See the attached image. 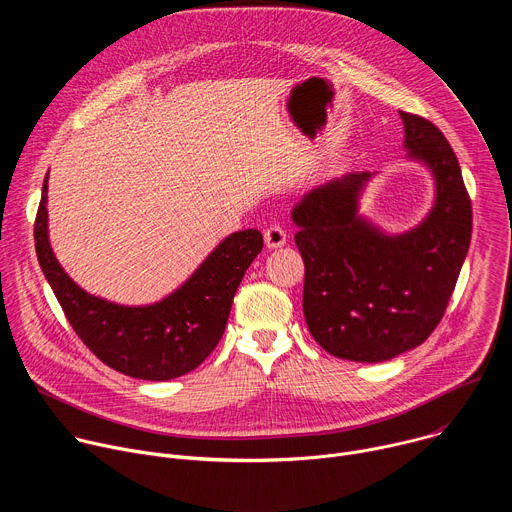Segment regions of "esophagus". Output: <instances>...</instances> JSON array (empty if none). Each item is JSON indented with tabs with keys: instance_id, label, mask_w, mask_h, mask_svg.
Segmentation results:
<instances>
[{
	"instance_id": "34e87169",
	"label": "esophagus",
	"mask_w": 512,
	"mask_h": 512,
	"mask_svg": "<svg viewBox=\"0 0 512 512\" xmlns=\"http://www.w3.org/2000/svg\"><path fill=\"white\" fill-rule=\"evenodd\" d=\"M263 239H265L267 249H277V247H283V245H285L287 235H285V231H283L279 225H271V227L265 229Z\"/></svg>"
}]
</instances>
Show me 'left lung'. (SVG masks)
Wrapping results in <instances>:
<instances>
[{"label":"left lung","instance_id":"left-lung-1","mask_svg":"<svg viewBox=\"0 0 512 512\" xmlns=\"http://www.w3.org/2000/svg\"><path fill=\"white\" fill-rule=\"evenodd\" d=\"M407 158L429 170L431 210L393 235L362 216L375 174L332 178L291 210L306 265L304 316L332 356L381 362L411 350L440 324L472 237V202L452 145L431 121L399 111Z\"/></svg>","mask_w":512,"mask_h":512}]
</instances>
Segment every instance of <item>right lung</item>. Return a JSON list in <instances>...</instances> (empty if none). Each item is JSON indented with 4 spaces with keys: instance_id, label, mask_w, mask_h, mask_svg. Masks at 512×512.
<instances>
[{
    "instance_id": "right-lung-1",
    "label": "right lung",
    "mask_w": 512,
    "mask_h": 512,
    "mask_svg": "<svg viewBox=\"0 0 512 512\" xmlns=\"http://www.w3.org/2000/svg\"><path fill=\"white\" fill-rule=\"evenodd\" d=\"M48 176L36 214L38 263L64 316L107 367L143 381H170L194 371L221 340L237 287L263 249L257 229L223 239L170 296L123 306L93 296L58 263L48 237Z\"/></svg>"
}]
</instances>
